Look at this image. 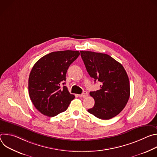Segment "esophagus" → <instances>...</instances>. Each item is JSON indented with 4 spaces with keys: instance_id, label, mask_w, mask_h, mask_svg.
Segmentation results:
<instances>
[{
    "instance_id": "34e87169",
    "label": "esophagus",
    "mask_w": 157,
    "mask_h": 157,
    "mask_svg": "<svg viewBox=\"0 0 157 157\" xmlns=\"http://www.w3.org/2000/svg\"><path fill=\"white\" fill-rule=\"evenodd\" d=\"M80 98H86V96H87V93L86 91H84L81 94L78 95Z\"/></svg>"
}]
</instances>
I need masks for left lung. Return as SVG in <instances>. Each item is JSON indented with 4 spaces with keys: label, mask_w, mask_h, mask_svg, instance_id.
Returning <instances> with one entry per match:
<instances>
[{
    "label": "left lung",
    "mask_w": 157,
    "mask_h": 157,
    "mask_svg": "<svg viewBox=\"0 0 157 157\" xmlns=\"http://www.w3.org/2000/svg\"><path fill=\"white\" fill-rule=\"evenodd\" d=\"M80 52L89 76L101 83L99 90L89 93L95 104L87 111L100 119L113 118L124 109L130 97L129 79L124 68L107 54Z\"/></svg>",
    "instance_id": "8db88e82"
}]
</instances>
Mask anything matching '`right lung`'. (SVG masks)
Here are the masks:
<instances>
[{"mask_svg":"<svg viewBox=\"0 0 157 157\" xmlns=\"http://www.w3.org/2000/svg\"><path fill=\"white\" fill-rule=\"evenodd\" d=\"M78 51L52 52L34 64L29 79L30 98L40 113L54 117L65 111L75 96L64 85L66 75L70 64L76 59Z\"/></svg>","mask_w":157,"mask_h":157,"instance_id":"right-lung-1","label":"right lung"}]
</instances>
